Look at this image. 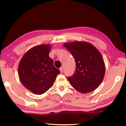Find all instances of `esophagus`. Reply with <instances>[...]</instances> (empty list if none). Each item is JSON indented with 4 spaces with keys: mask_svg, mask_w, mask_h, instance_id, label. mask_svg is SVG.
<instances>
[{
    "mask_svg": "<svg viewBox=\"0 0 126 126\" xmlns=\"http://www.w3.org/2000/svg\"><path fill=\"white\" fill-rule=\"evenodd\" d=\"M59 70H60V72L61 73H62L63 72V68L62 67V68H60V69H59Z\"/></svg>",
    "mask_w": 126,
    "mask_h": 126,
    "instance_id": "34e87169",
    "label": "esophagus"
}]
</instances>
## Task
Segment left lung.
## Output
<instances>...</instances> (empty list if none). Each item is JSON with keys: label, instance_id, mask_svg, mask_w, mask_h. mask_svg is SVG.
Instances as JSON below:
<instances>
[{"label": "left lung", "instance_id": "1", "mask_svg": "<svg viewBox=\"0 0 126 126\" xmlns=\"http://www.w3.org/2000/svg\"><path fill=\"white\" fill-rule=\"evenodd\" d=\"M63 46L76 61L74 73L68 77L71 86L82 93L91 92L98 88L105 74V64L99 51L84 41L65 43Z\"/></svg>", "mask_w": 126, "mask_h": 126}]
</instances>
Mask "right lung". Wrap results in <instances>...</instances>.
Masks as SVG:
<instances>
[{
    "label": "right lung",
    "mask_w": 126,
    "mask_h": 126,
    "mask_svg": "<svg viewBox=\"0 0 126 126\" xmlns=\"http://www.w3.org/2000/svg\"><path fill=\"white\" fill-rule=\"evenodd\" d=\"M50 44L34 47L25 53L19 64L21 83L36 94H42L53 86L60 71L55 68L49 54Z\"/></svg>",
    "instance_id": "right-lung-1"
}]
</instances>
